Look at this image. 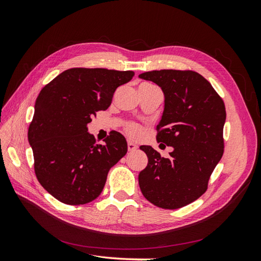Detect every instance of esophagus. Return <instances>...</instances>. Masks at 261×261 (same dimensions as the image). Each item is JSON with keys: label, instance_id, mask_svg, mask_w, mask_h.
<instances>
[{"label": "esophagus", "instance_id": "1", "mask_svg": "<svg viewBox=\"0 0 261 261\" xmlns=\"http://www.w3.org/2000/svg\"><path fill=\"white\" fill-rule=\"evenodd\" d=\"M138 148L137 145H135L134 143H132V141H128L127 143V149L128 151H135V150Z\"/></svg>", "mask_w": 261, "mask_h": 261}]
</instances>
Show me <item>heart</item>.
<instances>
[{
	"instance_id": "b5f03b06",
	"label": "heart",
	"mask_w": 261,
	"mask_h": 261,
	"mask_svg": "<svg viewBox=\"0 0 261 261\" xmlns=\"http://www.w3.org/2000/svg\"><path fill=\"white\" fill-rule=\"evenodd\" d=\"M141 86L154 87L151 84H148V83L141 84ZM126 132H127V134L132 138H138V137L141 136V133H143V129H141V127H140L139 125H137L135 123H129V124H127V126H126Z\"/></svg>"
}]
</instances>
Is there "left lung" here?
<instances>
[{
	"instance_id": "obj_1",
	"label": "left lung",
	"mask_w": 261,
	"mask_h": 261,
	"mask_svg": "<svg viewBox=\"0 0 261 261\" xmlns=\"http://www.w3.org/2000/svg\"><path fill=\"white\" fill-rule=\"evenodd\" d=\"M139 78L163 91L156 140L173 148L170 156L163 158L151 146H140L148 156L138 175L140 191L156 207L178 209L207 191L222 158L225 107L211 84L193 70H152Z\"/></svg>"
}]
</instances>
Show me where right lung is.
Listing matches in <instances>:
<instances>
[{"mask_svg":"<svg viewBox=\"0 0 261 261\" xmlns=\"http://www.w3.org/2000/svg\"><path fill=\"white\" fill-rule=\"evenodd\" d=\"M132 70L69 68L44 86L28 129L39 183L54 198L84 204L101 194L108 173L127 152L122 134L111 132L105 145L88 133L91 117L107 110Z\"/></svg>","mask_w":261,"mask_h":261,"instance_id":"obj_1","label":"right lung"}]
</instances>
